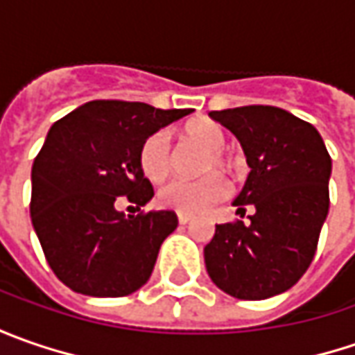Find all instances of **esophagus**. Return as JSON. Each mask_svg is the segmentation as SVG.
<instances>
[{
    "label": "esophagus",
    "instance_id": "34e87169",
    "mask_svg": "<svg viewBox=\"0 0 355 355\" xmlns=\"http://www.w3.org/2000/svg\"><path fill=\"white\" fill-rule=\"evenodd\" d=\"M178 221H180V225H187L189 221H193V217L191 215H185V213H180L178 215Z\"/></svg>",
    "mask_w": 355,
    "mask_h": 355
}]
</instances>
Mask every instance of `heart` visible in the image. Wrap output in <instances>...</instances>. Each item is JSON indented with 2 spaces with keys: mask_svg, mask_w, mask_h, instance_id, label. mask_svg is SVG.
I'll use <instances>...</instances> for the list:
<instances>
[{
  "mask_svg": "<svg viewBox=\"0 0 355 355\" xmlns=\"http://www.w3.org/2000/svg\"><path fill=\"white\" fill-rule=\"evenodd\" d=\"M185 138L189 142L199 144L203 150H207V156L203 159L201 171L229 170L233 166V159L227 156L225 132L223 128L207 118L189 122L184 130ZM140 168L144 175L154 182L162 184L171 171V144L170 134L166 130H157L144 140L140 148ZM229 196V184L223 175L209 173L196 182L175 180L159 191V203L168 209H173L185 215H199L211 209L215 203L223 201Z\"/></svg>",
  "mask_w": 355,
  "mask_h": 355,
  "instance_id": "b5f03b06",
  "label": "heart"
}]
</instances>
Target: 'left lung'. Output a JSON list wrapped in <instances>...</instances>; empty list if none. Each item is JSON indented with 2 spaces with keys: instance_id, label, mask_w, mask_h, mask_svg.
Instances as JSON below:
<instances>
[{
  "instance_id": "8db88e82",
  "label": "left lung",
  "mask_w": 355,
  "mask_h": 355,
  "mask_svg": "<svg viewBox=\"0 0 355 355\" xmlns=\"http://www.w3.org/2000/svg\"><path fill=\"white\" fill-rule=\"evenodd\" d=\"M235 134L249 178L233 205L251 223L215 225L205 245L211 280L241 300H265L293 288L306 272L330 207L332 159L318 130L277 106L209 112Z\"/></svg>"
}]
</instances>
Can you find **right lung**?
<instances>
[{
  "mask_svg": "<svg viewBox=\"0 0 355 355\" xmlns=\"http://www.w3.org/2000/svg\"><path fill=\"white\" fill-rule=\"evenodd\" d=\"M191 112L92 101L51 126L31 170V221L49 266L71 291L116 298L148 282L178 215L126 217L116 201L128 199L140 211L154 198L140 148L150 134Z\"/></svg>",
  "mask_w": 355,
  "mask_h": 355,
  "instance_id": "right-lung-1",
  "label": "right lung"
}]
</instances>
